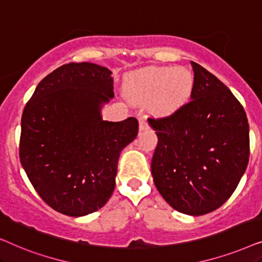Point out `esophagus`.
Instances as JSON below:
<instances>
[{"label": "esophagus", "instance_id": "1", "mask_svg": "<svg viewBox=\"0 0 262 262\" xmlns=\"http://www.w3.org/2000/svg\"><path fill=\"white\" fill-rule=\"evenodd\" d=\"M139 120V130H146L149 127V123H148V117L146 116H141L138 118Z\"/></svg>", "mask_w": 262, "mask_h": 262}]
</instances>
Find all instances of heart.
Segmentation results:
<instances>
[{
  "mask_svg": "<svg viewBox=\"0 0 262 262\" xmlns=\"http://www.w3.org/2000/svg\"><path fill=\"white\" fill-rule=\"evenodd\" d=\"M194 87V75L187 68H150L132 76L127 92L135 101H152L157 113L170 114L187 105Z\"/></svg>",
  "mask_w": 262,
  "mask_h": 262,
  "instance_id": "heart-1",
  "label": "heart"
}]
</instances>
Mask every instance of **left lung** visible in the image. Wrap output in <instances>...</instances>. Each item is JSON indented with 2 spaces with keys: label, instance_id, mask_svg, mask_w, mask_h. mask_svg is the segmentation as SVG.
Wrapping results in <instances>:
<instances>
[{
  "label": "left lung",
  "instance_id": "obj_1",
  "mask_svg": "<svg viewBox=\"0 0 262 262\" xmlns=\"http://www.w3.org/2000/svg\"><path fill=\"white\" fill-rule=\"evenodd\" d=\"M192 100L152 119L157 146L151 161L156 188L179 212L202 216L221 207L237 187L249 160L246 112L223 82L191 62Z\"/></svg>",
  "mask_w": 262,
  "mask_h": 262
}]
</instances>
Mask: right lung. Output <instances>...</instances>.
Returning a JSON list of instances; mask_svg holds the SVG:
<instances>
[{
    "label": "right lung",
    "mask_w": 262,
    "mask_h": 262,
    "mask_svg": "<svg viewBox=\"0 0 262 262\" xmlns=\"http://www.w3.org/2000/svg\"><path fill=\"white\" fill-rule=\"evenodd\" d=\"M112 71L69 63L42 78L21 118L20 162L40 198L71 217L95 212L116 186L118 159L137 137L138 120L106 121Z\"/></svg>",
    "instance_id": "add662e5"
}]
</instances>
